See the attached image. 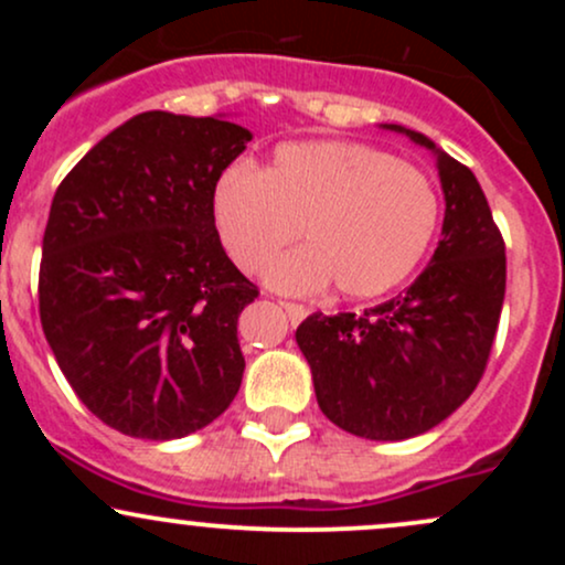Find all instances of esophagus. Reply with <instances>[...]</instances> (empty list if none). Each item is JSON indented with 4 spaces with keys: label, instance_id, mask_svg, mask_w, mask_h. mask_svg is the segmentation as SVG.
Here are the masks:
<instances>
[{
    "label": "esophagus",
    "instance_id": "esophagus-1",
    "mask_svg": "<svg viewBox=\"0 0 565 565\" xmlns=\"http://www.w3.org/2000/svg\"><path fill=\"white\" fill-rule=\"evenodd\" d=\"M281 308L287 310V316H289V321L291 323H300L305 316H308V308H305V305H297V302H281Z\"/></svg>",
    "mask_w": 565,
    "mask_h": 565
}]
</instances>
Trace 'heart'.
<instances>
[{
	"label": "heart",
	"instance_id": "1",
	"mask_svg": "<svg viewBox=\"0 0 565 565\" xmlns=\"http://www.w3.org/2000/svg\"><path fill=\"white\" fill-rule=\"evenodd\" d=\"M212 217L231 260L260 270L302 228L308 246L265 270L268 287L310 295L337 281L366 300L412 276L438 228V196L417 167L364 142L310 140L276 148L263 172L228 167Z\"/></svg>",
	"mask_w": 565,
	"mask_h": 565
}]
</instances>
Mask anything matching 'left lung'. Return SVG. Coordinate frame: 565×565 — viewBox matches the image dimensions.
<instances>
[{"instance_id":"8db88e82","label":"left lung","mask_w":565,"mask_h":565,"mask_svg":"<svg viewBox=\"0 0 565 565\" xmlns=\"http://www.w3.org/2000/svg\"><path fill=\"white\" fill-rule=\"evenodd\" d=\"M436 157L446 212L427 268L364 313L308 316L297 327L316 401L337 427L369 440H406L451 417L481 380L504 302L508 260L476 174L427 135L401 125Z\"/></svg>"}]
</instances>
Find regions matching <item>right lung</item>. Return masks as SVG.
<instances>
[{"label":"right lung","mask_w":565,"mask_h":565,"mask_svg":"<svg viewBox=\"0 0 565 565\" xmlns=\"http://www.w3.org/2000/svg\"><path fill=\"white\" fill-rule=\"evenodd\" d=\"M252 140L225 116H132L57 185L39 316L63 377L97 419L172 440L242 387L238 313L257 297L220 244L212 191Z\"/></svg>","instance_id":"right-lung-1"}]
</instances>
